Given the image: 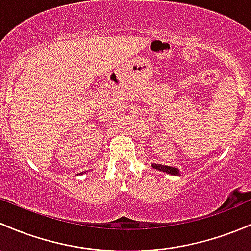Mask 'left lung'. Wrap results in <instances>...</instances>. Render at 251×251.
<instances>
[{
  "instance_id": "1",
  "label": "left lung",
  "mask_w": 251,
  "mask_h": 251,
  "mask_svg": "<svg viewBox=\"0 0 251 251\" xmlns=\"http://www.w3.org/2000/svg\"><path fill=\"white\" fill-rule=\"evenodd\" d=\"M152 167H153L154 169H158V170H161V172L167 173V174L180 175V170L177 169V168H175V167H170V165H163V164L153 163V164H152Z\"/></svg>"
}]
</instances>
